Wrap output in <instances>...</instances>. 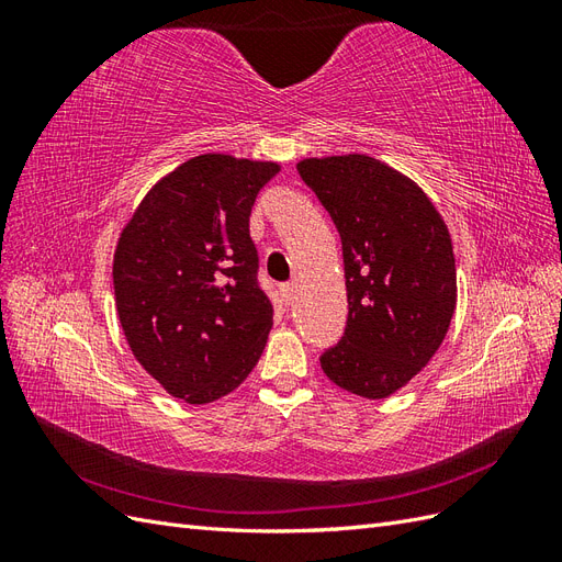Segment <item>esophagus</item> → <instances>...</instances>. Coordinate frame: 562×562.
<instances>
[{
	"instance_id": "1",
	"label": "esophagus",
	"mask_w": 562,
	"mask_h": 562,
	"mask_svg": "<svg viewBox=\"0 0 562 562\" xmlns=\"http://www.w3.org/2000/svg\"><path fill=\"white\" fill-rule=\"evenodd\" d=\"M281 295H283L285 304H293V300H295V283H283L281 285Z\"/></svg>"
}]
</instances>
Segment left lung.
<instances>
[{"label":"left lung","mask_w":562,"mask_h":562,"mask_svg":"<svg viewBox=\"0 0 562 562\" xmlns=\"http://www.w3.org/2000/svg\"><path fill=\"white\" fill-rule=\"evenodd\" d=\"M297 171L330 213L345 258L347 328L321 368L339 389L386 398L448 335L457 304L448 225L415 180L368 155L302 159Z\"/></svg>","instance_id":"1"}]
</instances>
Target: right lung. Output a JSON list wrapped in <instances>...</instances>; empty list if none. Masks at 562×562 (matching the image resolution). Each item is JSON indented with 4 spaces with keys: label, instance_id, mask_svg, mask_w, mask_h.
<instances>
[{
    "label": "right lung",
    "instance_id": "add662e5",
    "mask_svg": "<svg viewBox=\"0 0 562 562\" xmlns=\"http://www.w3.org/2000/svg\"><path fill=\"white\" fill-rule=\"evenodd\" d=\"M274 161L199 155L166 173L119 234L112 279L126 342L168 394L206 405L239 386L274 323L248 220Z\"/></svg>",
    "mask_w": 562,
    "mask_h": 562
}]
</instances>
